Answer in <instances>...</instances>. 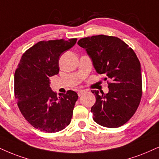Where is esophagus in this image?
<instances>
[{
  "label": "esophagus",
  "mask_w": 159,
  "mask_h": 159,
  "mask_svg": "<svg viewBox=\"0 0 159 159\" xmlns=\"http://www.w3.org/2000/svg\"><path fill=\"white\" fill-rule=\"evenodd\" d=\"M84 92H85V91H84V90H78V96H81V95H82V94H83Z\"/></svg>",
  "instance_id": "34e87169"
}]
</instances>
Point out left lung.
Segmentation results:
<instances>
[{
  "label": "left lung",
  "instance_id": "obj_1",
  "mask_svg": "<svg viewBox=\"0 0 159 159\" xmlns=\"http://www.w3.org/2000/svg\"><path fill=\"white\" fill-rule=\"evenodd\" d=\"M84 48L98 74L108 80V92L95 94L91 108L93 120L106 128H118L135 114L142 94L141 65L132 48L119 38L97 35L82 38Z\"/></svg>",
  "mask_w": 159,
  "mask_h": 159
}]
</instances>
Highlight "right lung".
Returning <instances> with one entry per match:
<instances>
[{"mask_svg": "<svg viewBox=\"0 0 159 159\" xmlns=\"http://www.w3.org/2000/svg\"><path fill=\"white\" fill-rule=\"evenodd\" d=\"M76 41H40L23 54L15 70V95L20 111L41 131H60L71 122L78 94L69 90L57 97L50 87V78L59 73V56Z\"/></svg>", "mask_w": 159, "mask_h": 159, "instance_id": "obj_1", "label": "right lung"}]
</instances>
